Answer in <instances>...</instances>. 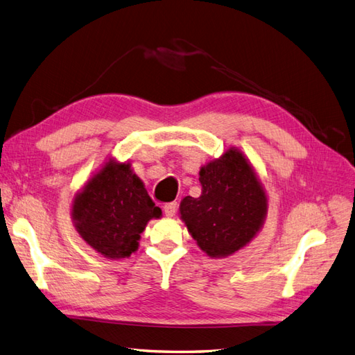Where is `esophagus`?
<instances>
[{
  "instance_id": "34e87169",
  "label": "esophagus",
  "mask_w": 355,
  "mask_h": 355,
  "mask_svg": "<svg viewBox=\"0 0 355 355\" xmlns=\"http://www.w3.org/2000/svg\"><path fill=\"white\" fill-rule=\"evenodd\" d=\"M178 210V202H167L163 207V211L167 218H173Z\"/></svg>"
}]
</instances>
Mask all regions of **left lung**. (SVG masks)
Returning a JSON list of instances; mask_svg holds the SVG:
<instances>
[{"label": "left lung", "instance_id": "1", "mask_svg": "<svg viewBox=\"0 0 355 355\" xmlns=\"http://www.w3.org/2000/svg\"><path fill=\"white\" fill-rule=\"evenodd\" d=\"M201 196L180 201V218L210 257H227L262 228L268 200L249 161L231 148L200 170Z\"/></svg>", "mask_w": 355, "mask_h": 355}]
</instances>
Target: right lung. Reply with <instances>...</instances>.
I'll list each match as a JSON object with an SVG mask.
<instances>
[{"mask_svg": "<svg viewBox=\"0 0 355 355\" xmlns=\"http://www.w3.org/2000/svg\"><path fill=\"white\" fill-rule=\"evenodd\" d=\"M161 218L130 163L111 158L72 201V219L81 239L108 259L137 250L146 223Z\"/></svg>", "mask_w": 355, "mask_h": 355, "instance_id": "right-lung-1", "label": "right lung"}]
</instances>
